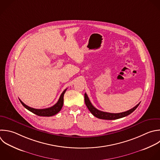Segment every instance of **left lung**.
Masks as SVG:
<instances>
[{
    "instance_id": "8db88e82",
    "label": "left lung",
    "mask_w": 160,
    "mask_h": 160,
    "mask_svg": "<svg viewBox=\"0 0 160 160\" xmlns=\"http://www.w3.org/2000/svg\"><path fill=\"white\" fill-rule=\"evenodd\" d=\"M84 101L86 106L88 107V109L89 111L96 118L102 119H107V120H113V119H116L119 118H121L123 117H125L131 113H132L139 105L140 102L138 103L136 106H135L134 108L132 109L125 111L122 112H119V113H110V112H104L99 111L96 108H94L92 104H91L90 100L89 99V98L86 93L84 94Z\"/></svg>"
}]
</instances>
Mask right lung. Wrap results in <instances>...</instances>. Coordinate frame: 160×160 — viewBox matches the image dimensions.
Returning a JSON list of instances; mask_svg holds the SVG:
<instances>
[{
	"instance_id": "add662e5",
	"label": "right lung",
	"mask_w": 160,
	"mask_h": 160,
	"mask_svg": "<svg viewBox=\"0 0 160 160\" xmlns=\"http://www.w3.org/2000/svg\"><path fill=\"white\" fill-rule=\"evenodd\" d=\"M66 90H67V89H66L62 92L58 101L57 102V103L56 104H54L52 107L46 108V109L32 108H31V107L27 106L26 104H25L21 99H19V100L24 108H26L27 109H28L31 112H33L34 114H35L38 116H54V115L56 114L57 113H58L62 109L63 103H64V94Z\"/></svg>"
}]
</instances>
